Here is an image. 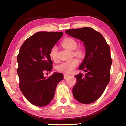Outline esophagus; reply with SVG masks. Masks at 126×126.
Returning <instances> with one entry per match:
<instances>
[{
    "label": "esophagus",
    "instance_id": "34e87169",
    "mask_svg": "<svg viewBox=\"0 0 126 126\" xmlns=\"http://www.w3.org/2000/svg\"><path fill=\"white\" fill-rule=\"evenodd\" d=\"M68 76H69V74H64V78L65 79Z\"/></svg>",
    "mask_w": 126,
    "mask_h": 126
}]
</instances>
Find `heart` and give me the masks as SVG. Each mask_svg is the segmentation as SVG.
<instances>
[{
  "mask_svg": "<svg viewBox=\"0 0 126 126\" xmlns=\"http://www.w3.org/2000/svg\"><path fill=\"white\" fill-rule=\"evenodd\" d=\"M61 45L63 47L70 50H73V53L74 55L78 57H82L83 56V51L81 48H76L77 43L76 41L70 37H68L61 43ZM57 48L56 46H53L50 52V56L53 61L57 60ZM79 61L77 58H74L71 60L66 61L61 63L57 66V70L62 73H70L73 71L76 66L79 65Z\"/></svg>",
  "mask_w": 126,
  "mask_h": 126,
  "instance_id": "heart-1",
  "label": "heart"
}]
</instances>
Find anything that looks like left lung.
<instances>
[{
  "instance_id": "1",
  "label": "left lung",
  "mask_w": 126,
  "mask_h": 126,
  "mask_svg": "<svg viewBox=\"0 0 126 126\" xmlns=\"http://www.w3.org/2000/svg\"><path fill=\"white\" fill-rule=\"evenodd\" d=\"M65 33L83 42L85 56L79 69L85 74L75 76L74 97L79 102L89 104L100 98L110 81L112 59L110 49L103 36L89 27L69 29Z\"/></svg>"
}]
</instances>
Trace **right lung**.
Returning a JSON list of instances; mask_svg holds the SVG:
<instances>
[{
    "instance_id": "right-lung-1",
    "label": "right lung",
    "mask_w": 126,
    "mask_h": 126,
    "mask_svg": "<svg viewBox=\"0 0 126 126\" xmlns=\"http://www.w3.org/2000/svg\"><path fill=\"white\" fill-rule=\"evenodd\" d=\"M62 32L41 31L23 43L17 56L19 88L25 97L34 106L49 104L63 75L55 73L50 77L44 74L52 70L50 56L51 48L62 36Z\"/></svg>"
}]
</instances>
